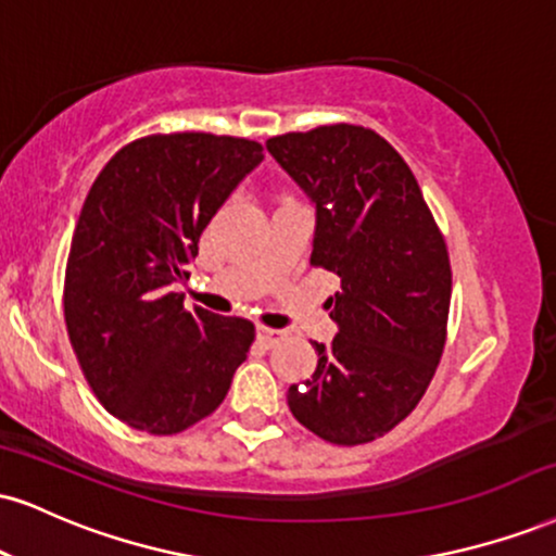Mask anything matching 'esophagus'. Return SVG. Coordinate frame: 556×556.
Here are the masks:
<instances>
[{"mask_svg": "<svg viewBox=\"0 0 556 556\" xmlns=\"http://www.w3.org/2000/svg\"><path fill=\"white\" fill-rule=\"evenodd\" d=\"M256 333H258V339H261V342H264L266 346L282 342V339L287 337V331H282V329H269V326H258Z\"/></svg>", "mask_w": 556, "mask_h": 556, "instance_id": "obj_1", "label": "esophagus"}]
</instances>
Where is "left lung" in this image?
<instances>
[{
    "mask_svg": "<svg viewBox=\"0 0 556 556\" xmlns=\"http://www.w3.org/2000/svg\"><path fill=\"white\" fill-rule=\"evenodd\" d=\"M316 206L311 264L337 274L339 333L313 342L311 380L290 386L300 425L333 445L370 443L409 417L440 363L451 261L417 178L372 129L352 124L266 142Z\"/></svg>",
    "mask_w": 556,
    "mask_h": 556,
    "instance_id": "8db88e82",
    "label": "left lung"
}]
</instances>
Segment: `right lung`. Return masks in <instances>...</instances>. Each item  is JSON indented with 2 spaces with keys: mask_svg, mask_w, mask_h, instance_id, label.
<instances>
[{
  "mask_svg": "<svg viewBox=\"0 0 556 556\" xmlns=\"http://www.w3.org/2000/svg\"><path fill=\"white\" fill-rule=\"evenodd\" d=\"M264 160L202 131L122 147L87 193L64 279L70 342L100 404L134 430L176 434L223 404L253 324L184 305L199 236Z\"/></svg>",
  "mask_w": 556,
  "mask_h": 556,
  "instance_id": "1",
  "label": "right lung"
}]
</instances>
